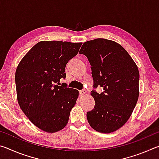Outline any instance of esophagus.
I'll return each mask as SVG.
<instances>
[{"label": "esophagus", "mask_w": 159, "mask_h": 159, "mask_svg": "<svg viewBox=\"0 0 159 159\" xmlns=\"http://www.w3.org/2000/svg\"><path fill=\"white\" fill-rule=\"evenodd\" d=\"M86 93V90H79V95L80 97H82L84 95H85Z\"/></svg>", "instance_id": "1"}]
</instances>
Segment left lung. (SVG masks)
<instances>
[{"mask_svg": "<svg viewBox=\"0 0 159 159\" xmlns=\"http://www.w3.org/2000/svg\"><path fill=\"white\" fill-rule=\"evenodd\" d=\"M90 64L94 109L87 112L88 121L102 133L117 130L127 122L139 97L138 68L124 48L114 41L97 39L86 41L79 51Z\"/></svg>", "mask_w": 159, "mask_h": 159, "instance_id": "left-lung-1", "label": "left lung"}]
</instances>
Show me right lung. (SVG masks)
Listing matches in <instances>:
<instances>
[{
    "mask_svg": "<svg viewBox=\"0 0 159 159\" xmlns=\"http://www.w3.org/2000/svg\"><path fill=\"white\" fill-rule=\"evenodd\" d=\"M82 43L41 41L19 64L15 73L17 101L30 121L47 133L63 129L79 91L58 85L65 79V67L76 56ZM57 83V84L56 83Z\"/></svg>",
    "mask_w": 159,
    "mask_h": 159,
    "instance_id": "obj_1",
    "label": "right lung"
}]
</instances>
